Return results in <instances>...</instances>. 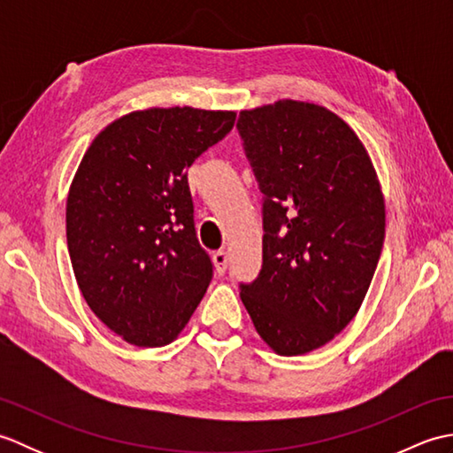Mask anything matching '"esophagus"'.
I'll use <instances>...</instances> for the list:
<instances>
[{
	"mask_svg": "<svg viewBox=\"0 0 453 453\" xmlns=\"http://www.w3.org/2000/svg\"><path fill=\"white\" fill-rule=\"evenodd\" d=\"M211 261H214V266H216V271H218V274H219V276H221V274H226L229 258H227V253L224 251V249H221V251H216L214 255H211Z\"/></svg>",
	"mask_w": 453,
	"mask_h": 453,
	"instance_id": "esophagus-1",
	"label": "esophagus"
}]
</instances>
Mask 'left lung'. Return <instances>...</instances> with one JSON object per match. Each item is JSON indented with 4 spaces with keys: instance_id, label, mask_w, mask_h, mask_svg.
Wrapping results in <instances>:
<instances>
[{
    "instance_id": "left-lung-1",
    "label": "left lung",
    "mask_w": 453,
    "mask_h": 453,
    "mask_svg": "<svg viewBox=\"0 0 453 453\" xmlns=\"http://www.w3.org/2000/svg\"><path fill=\"white\" fill-rule=\"evenodd\" d=\"M245 156L263 192V266L239 284L261 339L282 356L333 341L358 313L386 237L372 161L334 112L303 101L242 111Z\"/></svg>"
}]
</instances>
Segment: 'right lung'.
<instances>
[{
  "instance_id": "obj_1",
  "label": "right lung",
  "mask_w": 453,
  "mask_h": 453,
  "mask_svg": "<svg viewBox=\"0 0 453 453\" xmlns=\"http://www.w3.org/2000/svg\"><path fill=\"white\" fill-rule=\"evenodd\" d=\"M234 122V111H136L85 151L65 204L67 251L91 311L130 344L175 341L206 294L214 265L187 171Z\"/></svg>"
}]
</instances>
